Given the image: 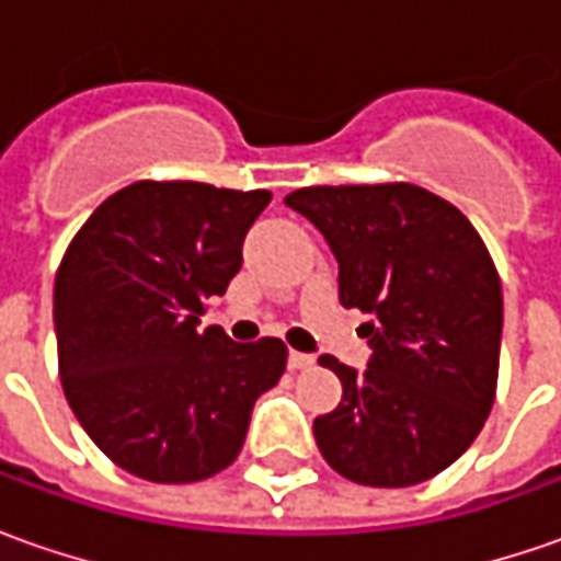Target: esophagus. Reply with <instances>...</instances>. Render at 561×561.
<instances>
[{
    "mask_svg": "<svg viewBox=\"0 0 561 561\" xmlns=\"http://www.w3.org/2000/svg\"><path fill=\"white\" fill-rule=\"evenodd\" d=\"M287 365H290L293 371H302V368H312L314 356H309V353H296V350H293L290 356H287Z\"/></svg>",
    "mask_w": 561,
    "mask_h": 561,
    "instance_id": "obj_1",
    "label": "esophagus"
}]
</instances>
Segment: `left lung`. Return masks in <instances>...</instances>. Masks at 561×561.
<instances>
[{"instance_id": "left-lung-1", "label": "left lung", "mask_w": 561, "mask_h": 561, "mask_svg": "<svg viewBox=\"0 0 561 561\" xmlns=\"http://www.w3.org/2000/svg\"><path fill=\"white\" fill-rule=\"evenodd\" d=\"M284 203L340 265V302L368 312V368L318 365L343 383L314 419L328 465L365 486L440 474L481 434L500 371L503 287L462 211L415 184L306 186Z\"/></svg>"}]
</instances>
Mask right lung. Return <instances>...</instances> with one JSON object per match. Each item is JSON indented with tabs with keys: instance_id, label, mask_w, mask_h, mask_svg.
Here are the masks:
<instances>
[{
	"instance_id": "obj_1",
	"label": "right lung",
	"mask_w": 561,
	"mask_h": 561,
	"mask_svg": "<svg viewBox=\"0 0 561 561\" xmlns=\"http://www.w3.org/2000/svg\"><path fill=\"white\" fill-rule=\"evenodd\" d=\"M268 190L137 181L77 230L55 274L58 375L99 449L156 484L218 474L252 405L287 368L277 336L233 343L205 299L225 296Z\"/></svg>"
}]
</instances>
